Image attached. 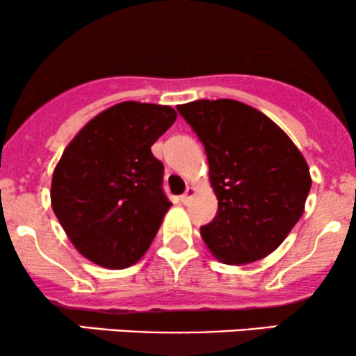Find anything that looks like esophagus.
<instances>
[{"label":"esophagus","instance_id":"esophagus-1","mask_svg":"<svg viewBox=\"0 0 356 356\" xmlns=\"http://www.w3.org/2000/svg\"><path fill=\"white\" fill-rule=\"evenodd\" d=\"M195 192H197V189H195V187H192V186L187 187V191L181 195V202L182 204H189L192 201V197H194V195H195Z\"/></svg>","mask_w":356,"mask_h":356}]
</instances>
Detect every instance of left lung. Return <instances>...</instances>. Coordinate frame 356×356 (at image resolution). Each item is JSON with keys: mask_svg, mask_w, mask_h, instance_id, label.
Segmentation results:
<instances>
[{"mask_svg": "<svg viewBox=\"0 0 356 356\" xmlns=\"http://www.w3.org/2000/svg\"><path fill=\"white\" fill-rule=\"evenodd\" d=\"M209 162L218 214L201 227L209 251L226 264L271 254L305 211L309 167L271 118L238 100L177 105Z\"/></svg>", "mask_w": 356, "mask_h": 356, "instance_id": "1", "label": "left lung"}]
</instances>
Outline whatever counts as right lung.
<instances>
[{
	"label": "right lung",
	"mask_w": 356,
	"mask_h": 356,
	"mask_svg": "<svg viewBox=\"0 0 356 356\" xmlns=\"http://www.w3.org/2000/svg\"><path fill=\"white\" fill-rule=\"evenodd\" d=\"M169 105L122 102L93 117L61 155L51 207L81 256L108 269L136 264L172 204L150 147L174 124Z\"/></svg>",
	"instance_id": "1"
}]
</instances>
